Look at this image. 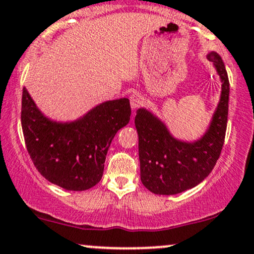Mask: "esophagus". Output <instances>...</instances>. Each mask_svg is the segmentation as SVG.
Segmentation results:
<instances>
[{"label":"esophagus","instance_id":"34e87169","mask_svg":"<svg viewBox=\"0 0 254 254\" xmlns=\"http://www.w3.org/2000/svg\"><path fill=\"white\" fill-rule=\"evenodd\" d=\"M142 103H143V98L139 94H132L130 97V105L132 110H136L139 105H142Z\"/></svg>","mask_w":254,"mask_h":254}]
</instances>
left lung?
I'll list each match as a JSON object with an SVG mask.
<instances>
[{"instance_id": "left-lung-1", "label": "left lung", "mask_w": 254, "mask_h": 254, "mask_svg": "<svg viewBox=\"0 0 254 254\" xmlns=\"http://www.w3.org/2000/svg\"><path fill=\"white\" fill-rule=\"evenodd\" d=\"M206 58L220 77L221 93L202 136L193 141L178 138L153 111H136L141 182L155 194L170 196L194 188L210 174L220 157L228 119L229 81L220 55L210 51Z\"/></svg>"}]
</instances>
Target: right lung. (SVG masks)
I'll return each mask as SVG.
<instances>
[{
  "mask_svg": "<svg viewBox=\"0 0 254 254\" xmlns=\"http://www.w3.org/2000/svg\"><path fill=\"white\" fill-rule=\"evenodd\" d=\"M127 98L95 105L72 121L46 116L22 90L21 125L32 161L46 180L68 191H84L100 182L113 137L129 123Z\"/></svg>",
  "mask_w": 254,
  "mask_h": 254,
  "instance_id": "obj_1",
  "label": "right lung"
}]
</instances>
